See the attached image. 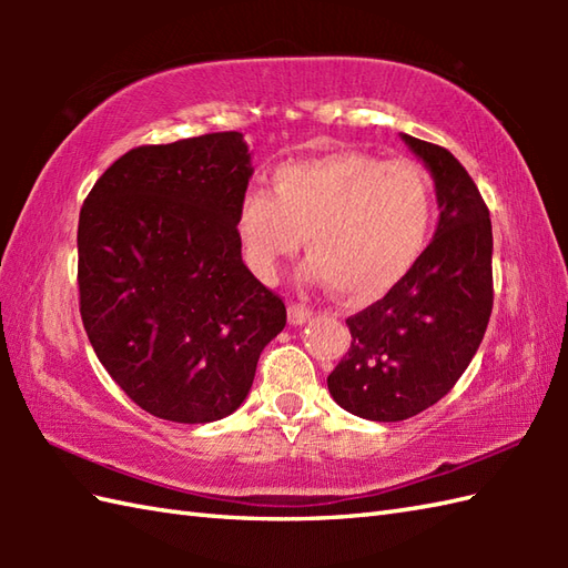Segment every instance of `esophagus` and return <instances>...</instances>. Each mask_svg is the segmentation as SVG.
Masks as SVG:
<instances>
[{
	"instance_id": "34e87169",
	"label": "esophagus",
	"mask_w": 568,
	"mask_h": 568,
	"mask_svg": "<svg viewBox=\"0 0 568 568\" xmlns=\"http://www.w3.org/2000/svg\"><path fill=\"white\" fill-rule=\"evenodd\" d=\"M287 317H291V324H305L312 317V310L303 303H291L287 305Z\"/></svg>"
}]
</instances>
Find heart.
Listing matches in <instances>:
<instances>
[{
  "label": "heart",
  "instance_id": "heart-1",
  "mask_svg": "<svg viewBox=\"0 0 568 568\" xmlns=\"http://www.w3.org/2000/svg\"><path fill=\"white\" fill-rule=\"evenodd\" d=\"M273 192L248 187L236 239L248 268L273 281L281 261L307 244V273L348 300H371L413 268L429 239L434 183L415 161L334 151L281 163Z\"/></svg>",
  "mask_w": 568,
  "mask_h": 568
}]
</instances>
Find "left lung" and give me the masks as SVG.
<instances>
[{
	"label": "left lung",
	"mask_w": 568,
	"mask_h": 568,
	"mask_svg": "<svg viewBox=\"0 0 568 568\" xmlns=\"http://www.w3.org/2000/svg\"><path fill=\"white\" fill-rule=\"evenodd\" d=\"M403 139L434 175L437 234L388 293L346 320L352 346L327 378L336 403L376 422L439 403L476 356L493 312V229L474 178L444 146Z\"/></svg>",
	"instance_id": "8db88e82"
}]
</instances>
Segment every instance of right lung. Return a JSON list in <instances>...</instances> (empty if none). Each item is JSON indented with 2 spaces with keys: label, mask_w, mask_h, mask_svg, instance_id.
<instances>
[{
  "label": "right lung",
  "mask_w": 568,
  "mask_h": 568,
  "mask_svg": "<svg viewBox=\"0 0 568 568\" xmlns=\"http://www.w3.org/2000/svg\"><path fill=\"white\" fill-rule=\"evenodd\" d=\"M239 131L124 153L84 197L80 317L106 373L153 417L202 425L244 403L287 312L241 261Z\"/></svg>",
  "instance_id": "obj_1"
}]
</instances>
